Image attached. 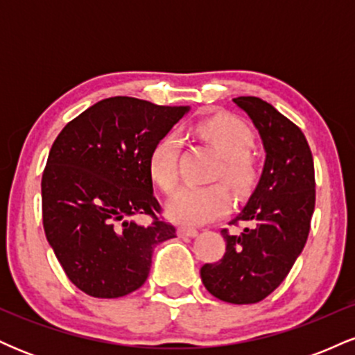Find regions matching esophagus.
Listing matches in <instances>:
<instances>
[{
    "label": "esophagus",
    "mask_w": 355,
    "mask_h": 355,
    "mask_svg": "<svg viewBox=\"0 0 355 355\" xmlns=\"http://www.w3.org/2000/svg\"><path fill=\"white\" fill-rule=\"evenodd\" d=\"M177 234L180 235V237H197L198 230L193 229V227H185V225H182V227H178Z\"/></svg>",
    "instance_id": "obj_1"
}]
</instances>
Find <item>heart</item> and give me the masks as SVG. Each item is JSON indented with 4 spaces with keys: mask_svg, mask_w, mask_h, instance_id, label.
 <instances>
[{
    "mask_svg": "<svg viewBox=\"0 0 355 355\" xmlns=\"http://www.w3.org/2000/svg\"><path fill=\"white\" fill-rule=\"evenodd\" d=\"M195 130L217 150L222 157L218 175H222L232 189L243 191L254 185L257 162L250 157L252 133L242 121L229 115H215L198 121ZM178 150L180 138L175 133L166 135L155 145L150 155V172L162 190L170 191L177 182ZM230 207V197L225 187L182 185L173 191L166 203V211L173 220L189 225H198L225 214Z\"/></svg>",
    "mask_w": 355,
    "mask_h": 355,
    "instance_id": "1",
    "label": "heart"
}]
</instances>
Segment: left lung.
<instances>
[{"label": "left lung", "mask_w": 355, "mask_h": 355, "mask_svg": "<svg viewBox=\"0 0 355 355\" xmlns=\"http://www.w3.org/2000/svg\"><path fill=\"white\" fill-rule=\"evenodd\" d=\"M235 107L259 132L266 160L255 190L230 223L245 222L240 235L222 230L220 262L200 268L202 282L229 304H255L275 291L304 250L315 207L311 148L299 126L257 96H239Z\"/></svg>", "instance_id": "1"}]
</instances>
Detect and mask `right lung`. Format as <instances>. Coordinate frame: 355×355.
Wrapping results in <instances>:
<instances>
[{"label":"right lung","mask_w":355,"mask_h":355,"mask_svg":"<svg viewBox=\"0 0 355 355\" xmlns=\"http://www.w3.org/2000/svg\"><path fill=\"white\" fill-rule=\"evenodd\" d=\"M190 107L113 96L61 130L42 180L43 227L64 274L80 291L116 299L145 284L153 248L177 237L155 217L150 155ZM137 214L155 220L141 226Z\"/></svg>","instance_id":"add662e5"}]
</instances>
